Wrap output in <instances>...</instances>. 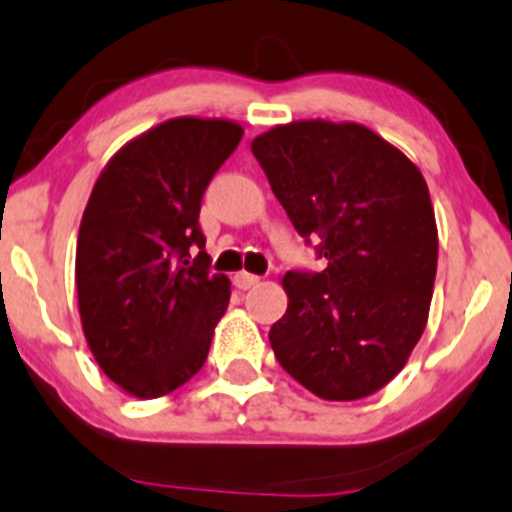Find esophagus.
<instances>
[{"label":"esophagus","mask_w":512,"mask_h":512,"mask_svg":"<svg viewBox=\"0 0 512 512\" xmlns=\"http://www.w3.org/2000/svg\"><path fill=\"white\" fill-rule=\"evenodd\" d=\"M258 280H261V278L254 276V273L239 271V273H236V276H234V285H236V288H239V290H249V288H254Z\"/></svg>","instance_id":"34e87169"}]
</instances>
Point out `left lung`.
<instances>
[{
    "mask_svg": "<svg viewBox=\"0 0 512 512\" xmlns=\"http://www.w3.org/2000/svg\"><path fill=\"white\" fill-rule=\"evenodd\" d=\"M273 195L302 236H320L322 273L288 271L273 324L278 364L322 400L388 386L425 332L437 222L420 168L356 122L302 119L251 141Z\"/></svg>",
    "mask_w": 512,
    "mask_h": 512,
    "instance_id": "8db88e82",
    "label": "left lung"
}]
</instances>
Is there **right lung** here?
<instances>
[{
    "label": "right lung",
    "instance_id": "right-lung-1",
    "mask_svg": "<svg viewBox=\"0 0 512 512\" xmlns=\"http://www.w3.org/2000/svg\"><path fill=\"white\" fill-rule=\"evenodd\" d=\"M229 119L175 117L144 131L107 161L87 200L75 288L87 346L134 398L188 383L210 354L232 283L210 273L200 202L239 146Z\"/></svg>",
    "mask_w": 512,
    "mask_h": 512
}]
</instances>
